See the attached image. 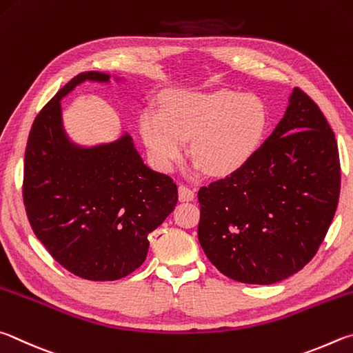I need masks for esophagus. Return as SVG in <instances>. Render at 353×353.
Wrapping results in <instances>:
<instances>
[{
	"instance_id": "1",
	"label": "esophagus",
	"mask_w": 353,
	"mask_h": 353,
	"mask_svg": "<svg viewBox=\"0 0 353 353\" xmlns=\"http://www.w3.org/2000/svg\"><path fill=\"white\" fill-rule=\"evenodd\" d=\"M178 199H180V201H192L195 199V192L188 186H184V184H180V188H178Z\"/></svg>"
}]
</instances>
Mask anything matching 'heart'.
Masks as SVG:
<instances>
[{
	"label": "heart",
	"instance_id": "b5f03b06",
	"mask_svg": "<svg viewBox=\"0 0 353 353\" xmlns=\"http://www.w3.org/2000/svg\"><path fill=\"white\" fill-rule=\"evenodd\" d=\"M267 125L268 113L261 99L214 90L176 92L165 103L164 113L147 110L139 130L157 169L170 172L186 153L189 139L195 169L225 176L252 158Z\"/></svg>",
	"mask_w": 353,
	"mask_h": 353
}]
</instances>
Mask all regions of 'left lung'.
Returning a JSON list of instances; mask_svg holds the SVG:
<instances>
[{
    "label": "left lung",
    "instance_id": "1",
    "mask_svg": "<svg viewBox=\"0 0 353 353\" xmlns=\"http://www.w3.org/2000/svg\"><path fill=\"white\" fill-rule=\"evenodd\" d=\"M341 169L335 133L294 88L285 114L242 169L199 190V240L220 273L270 285L316 254L335 215Z\"/></svg>",
    "mask_w": 353,
    "mask_h": 353
}]
</instances>
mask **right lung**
Returning <instances> with one entry per match:
<instances>
[{
  "label": "right lung",
  "mask_w": 353,
  "mask_h": 353,
  "mask_svg": "<svg viewBox=\"0 0 353 353\" xmlns=\"http://www.w3.org/2000/svg\"><path fill=\"white\" fill-rule=\"evenodd\" d=\"M86 80L108 83L110 74H79L37 114L23 200L37 239L61 267L82 279L117 281L145 261L147 236L175 209L178 189L144 164L128 133L92 147L68 138L60 101Z\"/></svg>",
  "instance_id": "right-lung-1"
}]
</instances>
